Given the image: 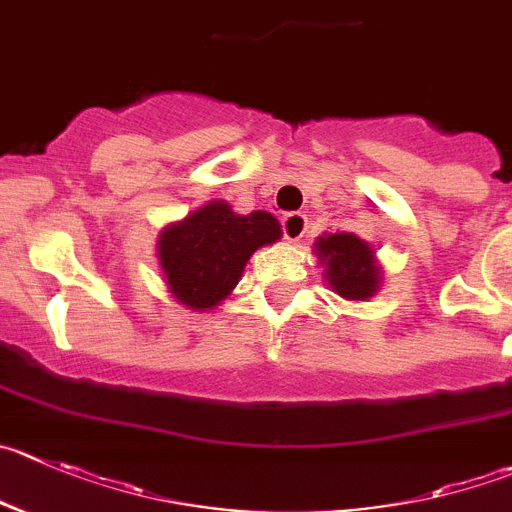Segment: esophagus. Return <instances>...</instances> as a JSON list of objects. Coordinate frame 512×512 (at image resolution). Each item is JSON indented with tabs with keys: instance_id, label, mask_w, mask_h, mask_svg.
Instances as JSON below:
<instances>
[{
	"instance_id": "1",
	"label": "esophagus",
	"mask_w": 512,
	"mask_h": 512,
	"mask_svg": "<svg viewBox=\"0 0 512 512\" xmlns=\"http://www.w3.org/2000/svg\"><path fill=\"white\" fill-rule=\"evenodd\" d=\"M281 231H284L286 241H299L306 233V216L304 213H286L281 218Z\"/></svg>"
}]
</instances>
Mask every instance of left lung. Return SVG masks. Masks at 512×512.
I'll list each match as a JSON object with an SVG mask.
<instances>
[{
	"instance_id": "8db88e82",
	"label": "left lung",
	"mask_w": 512,
	"mask_h": 512,
	"mask_svg": "<svg viewBox=\"0 0 512 512\" xmlns=\"http://www.w3.org/2000/svg\"><path fill=\"white\" fill-rule=\"evenodd\" d=\"M316 256L324 266L326 284L349 301H367L382 286V269L374 248L354 233H329L316 238Z\"/></svg>"
}]
</instances>
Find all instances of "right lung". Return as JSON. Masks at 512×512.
<instances>
[{
  "mask_svg": "<svg viewBox=\"0 0 512 512\" xmlns=\"http://www.w3.org/2000/svg\"><path fill=\"white\" fill-rule=\"evenodd\" d=\"M279 238L281 226L271 213L238 216L226 201H208L160 231L158 261L175 301L206 311L236 289L253 251Z\"/></svg>",
  "mask_w": 512,
  "mask_h": 512,
  "instance_id": "add662e5",
  "label": "right lung"
}]
</instances>
